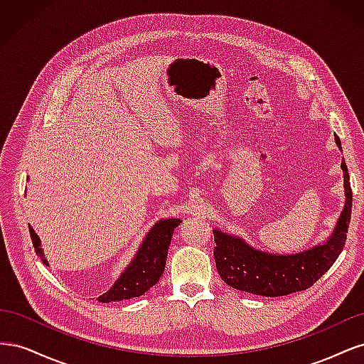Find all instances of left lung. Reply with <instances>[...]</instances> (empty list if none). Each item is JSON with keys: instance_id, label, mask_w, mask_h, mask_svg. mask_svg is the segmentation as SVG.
Instances as JSON below:
<instances>
[{"instance_id": "left-lung-1", "label": "left lung", "mask_w": 364, "mask_h": 364, "mask_svg": "<svg viewBox=\"0 0 364 364\" xmlns=\"http://www.w3.org/2000/svg\"><path fill=\"white\" fill-rule=\"evenodd\" d=\"M336 144L341 150L340 138ZM343 170L345 205L337 225L323 243L299 253H270L247 245L232 234L218 228L214 232V259L217 272L229 287L258 296L277 297L310 289L311 285L333 266L345 247L346 232L350 222L352 190L345 159Z\"/></svg>"}]
</instances>
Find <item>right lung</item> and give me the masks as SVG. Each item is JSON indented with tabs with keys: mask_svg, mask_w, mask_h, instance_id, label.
I'll list each match as a JSON object with an SVG mask.
<instances>
[{
	"mask_svg": "<svg viewBox=\"0 0 364 364\" xmlns=\"http://www.w3.org/2000/svg\"><path fill=\"white\" fill-rule=\"evenodd\" d=\"M181 222V218H162L153 225L144 240L141 241V246L135 257L127 264V267L121 272L112 287L102 296H98V301L105 304L118 302L142 296L149 291L162 277L174 228H178ZM28 229L38 257L46 266H50L46 259V253L41 247V238L31 226H28Z\"/></svg>",
	"mask_w": 364,
	"mask_h": 364,
	"instance_id": "obj_1",
	"label": "right lung"
}]
</instances>
